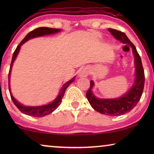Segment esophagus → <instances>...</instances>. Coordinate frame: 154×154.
Listing matches in <instances>:
<instances>
[{
    "mask_svg": "<svg viewBox=\"0 0 154 154\" xmlns=\"http://www.w3.org/2000/svg\"><path fill=\"white\" fill-rule=\"evenodd\" d=\"M88 73H89V71H88V69H86V68H83V69L80 70L79 75L80 77H86L88 76Z\"/></svg>",
    "mask_w": 154,
    "mask_h": 154,
    "instance_id": "obj_1",
    "label": "esophagus"
}]
</instances>
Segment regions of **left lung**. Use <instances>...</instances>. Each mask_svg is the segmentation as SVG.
Instances as JSON below:
<instances>
[{
	"instance_id": "left-lung-1",
	"label": "left lung",
	"mask_w": 154,
	"mask_h": 154,
	"mask_svg": "<svg viewBox=\"0 0 154 154\" xmlns=\"http://www.w3.org/2000/svg\"><path fill=\"white\" fill-rule=\"evenodd\" d=\"M109 31L116 39L123 43H128L132 47L134 56L136 67V79L133 86L126 94L116 99H100L96 98L92 92L94 82L90 81V87L86 92V97L91 106L96 111L111 116H118L129 112L133 109L141 98L145 84V73L141 59L137 49L126 34L121 31L109 28Z\"/></svg>"
}]
</instances>
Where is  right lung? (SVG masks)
Returning <instances> with one entry per match:
<instances>
[{"label": "right lung", "mask_w": 154, "mask_h": 154, "mask_svg": "<svg viewBox=\"0 0 154 154\" xmlns=\"http://www.w3.org/2000/svg\"><path fill=\"white\" fill-rule=\"evenodd\" d=\"M60 30L59 29H57V28H47V27H40V28H36V29L32 30L25 36L24 39L21 41L20 43L17 47V48L15 49V51L14 52L11 65H10L9 71V93H10V95H11V98L12 99L13 103H14V105L17 106V108L19 109L22 113L28 115V116H33V117H43L45 116H47V115L50 114L54 110H56V109L58 108V106L60 105L61 100L64 95L65 91H66V88L71 85V83L72 81L74 80V78H73L72 80H70L69 82H68L67 83H65V84L61 88L60 92L58 96H57V98L53 101V102L48 104V105H46L44 106H26L22 105V104L18 103L17 101L14 98V96H12V94L11 92V90H10L9 77H10V73H11L12 64L14 63L15 59L16 58V56L17 55L18 52L20 51L21 45H23L25 42H26V41L28 40H29L30 38H35L36 36H43L45 35H50V34L58 32Z\"/></svg>", "instance_id": "add662e5"}]
</instances>
